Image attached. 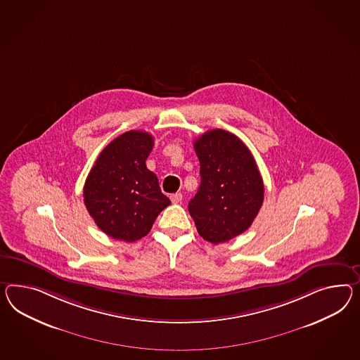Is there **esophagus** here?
Wrapping results in <instances>:
<instances>
[{
  "mask_svg": "<svg viewBox=\"0 0 360 360\" xmlns=\"http://www.w3.org/2000/svg\"><path fill=\"white\" fill-rule=\"evenodd\" d=\"M169 198H171V201H172V203L181 202V200H183V194H181V193L172 194V195H171V197H169Z\"/></svg>",
  "mask_w": 360,
  "mask_h": 360,
  "instance_id": "34e87169",
  "label": "esophagus"
}]
</instances>
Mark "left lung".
Returning <instances> with one entry per match:
<instances>
[{"label": "left lung", "instance_id": "left-lung-1", "mask_svg": "<svg viewBox=\"0 0 360 360\" xmlns=\"http://www.w3.org/2000/svg\"><path fill=\"white\" fill-rule=\"evenodd\" d=\"M201 184L188 205L198 233L212 244L236 238L257 217L264 181L256 160L235 134L212 129L194 139Z\"/></svg>", "mask_w": 360, "mask_h": 360}]
</instances>
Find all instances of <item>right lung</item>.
<instances>
[{
    "label": "right lung",
    "instance_id": "add662e5",
    "mask_svg": "<svg viewBox=\"0 0 360 360\" xmlns=\"http://www.w3.org/2000/svg\"><path fill=\"white\" fill-rule=\"evenodd\" d=\"M153 146L154 137L148 131H125L104 148L86 179V209L113 239H142L171 203L160 192L157 175L146 167Z\"/></svg>",
    "mask_w": 360,
    "mask_h": 360
}]
</instances>
